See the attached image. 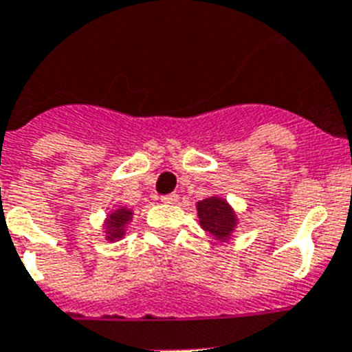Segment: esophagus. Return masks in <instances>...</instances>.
<instances>
[{"label":"esophagus","mask_w":352,"mask_h":352,"mask_svg":"<svg viewBox=\"0 0 352 352\" xmlns=\"http://www.w3.org/2000/svg\"><path fill=\"white\" fill-rule=\"evenodd\" d=\"M179 201V195L177 193H170V195H162L161 202L162 204H175Z\"/></svg>","instance_id":"1"}]
</instances>
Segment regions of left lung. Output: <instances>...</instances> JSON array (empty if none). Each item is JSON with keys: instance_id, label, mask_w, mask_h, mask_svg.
I'll list each match as a JSON object with an SVG mask.
<instances>
[{"instance_id": "1", "label": "left lung", "mask_w": 352, "mask_h": 352, "mask_svg": "<svg viewBox=\"0 0 352 352\" xmlns=\"http://www.w3.org/2000/svg\"><path fill=\"white\" fill-rule=\"evenodd\" d=\"M197 217L202 230L215 241L228 242L235 235L239 226V215L233 206L221 195L206 197L195 204Z\"/></svg>"}]
</instances>
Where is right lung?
I'll use <instances>...</instances> for the list:
<instances>
[{
	"label": "right lung",
	"instance_id": "obj_1",
	"mask_svg": "<svg viewBox=\"0 0 352 352\" xmlns=\"http://www.w3.org/2000/svg\"><path fill=\"white\" fill-rule=\"evenodd\" d=\"M133 219V210L128 206H117L116 210H111L102 222V233H104V241L117 242L124 239L126 235V228L130 226Z\"/></svg>",
	"mask_w": 352,
	"mask_h": 352
}]
</instances>
